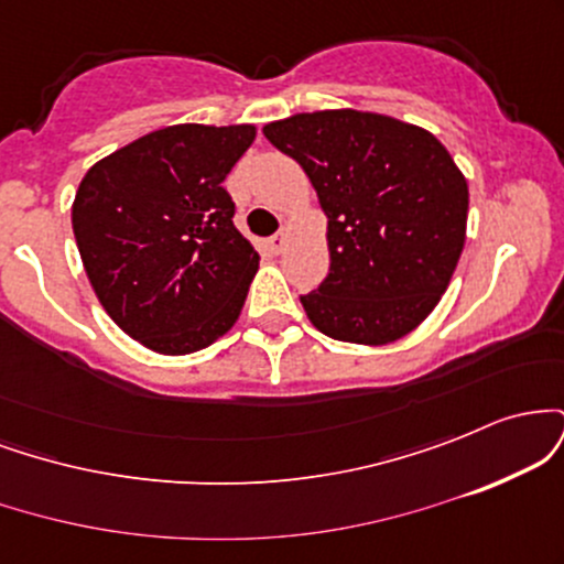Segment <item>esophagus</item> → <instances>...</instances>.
I'll return each instance as SVG.
<instances>
[{
  "mask_svg": "<svg viewBox=\"0 0 564 564\" xmlns=\"http://www.w3.org/2000/svg\"><path fill=\"white\" fill-rule=\"evenodd\" d=\"M286 243H289V230H281V232H275L273 238H268L270 251H275V254H281V251L286 249Z\"/></svg>",
  "mask_w": 564,
  "mask_h": 564,
  "instance_id": "esophagus-1",
  "label": "esophagus"
}]
</instances>
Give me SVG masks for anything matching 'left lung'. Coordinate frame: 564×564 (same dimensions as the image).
I'll use <instances>...</instances> for the list:
<instances>
[{
    "label": "left lung",
    "mask_w": 564,
    "mask_h": 564,
    "mask_svg": "<svg viewBox=\"0 0 564 564\" xmlns=\"http://www.w3.org/2000/svg\"><path fill=\"white\" fill-rule=\"evenodd\" d=\"M262 132L302 166L328 219L332 268L300 296L310 323L368 347L422 326L467 241L469 185L443 142L355 108L296 113Z\"/></svg>",
    "instance_id": "1"
}]
</instances>
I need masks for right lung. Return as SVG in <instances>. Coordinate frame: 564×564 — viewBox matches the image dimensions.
Returning <instances> with one entry per match:
<instances>
[{
	"label": "right lung",
	"mask_w": 564,
	"mask_h": 564,
	"mask_svg": "<svg viewBox=\"0 0 564 564\" xmlns=\"http://www.w3.org/2000/svg\"><path fill=\"white\" fill-rule=\"evenodd\" d=\"M254 138V124H174L84 174L70 206L84 273L142 347L191 355L236 326L260 254L223 183Z\"/></svg>",
	"instance_id": "obj_1"
}]
</instances>
